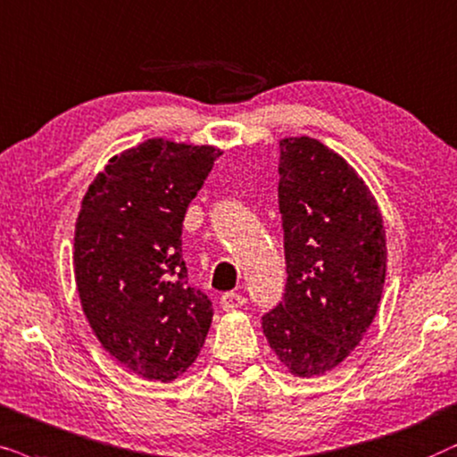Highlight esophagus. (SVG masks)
Masks as SVG:
<instances>
[{
    "label": "esophagus",
    "instance_id": "esophagus-1",
    "mask_svg": "<svg viewBox=\"0 0 457 457\" xmlns=\"http://www.w3.org/2000/svg\"><path fill=\"white\" fill-rule=\"evenodd\" d=\"M219 303H221L223 312H234V309L245 307L246 296L238 295V292H225V295L221 296V301H219Z\"/></svg>",
    "mask_w": 457,
    "mask_h": 457
}]
</instances>
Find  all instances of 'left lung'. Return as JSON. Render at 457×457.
<instances>
[{
	"label": "left lung",
	"mask_w": 457,
	"mask_h": 457,
	"mask_svg": "<svg viewBox=\"0 0 457 457\" xmlns=\"http://www.w3.org/2000/svg\"><path fill=\"white\" fill-rule=\"evenodd\" d=\"M278 171L288 279L263 334L290 374L313 378L343 363L372 326L386 234L366 181L318 139H279Z\"/></svg>",
	"instance_id": "left-lung-1"
}]
</instances>
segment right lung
Listing matches in <instances>:
<instances>
[{
	"mask_svg": "<svg viewBox=\"0 0 457 457\" xmlns=\"http://www.w3.org/2000/svg\"><path fill=\"white\" fill-rule=\"evenodd\" d=\"M223 152L152 137L112 156L81 200L75 282L100 345L133 374L175 380L212 321L209 296L187 282L181 225Z\"/></svg>",
	"mask_w": 457,
	"mask_h": 457,
	"instance_id": "obj_1",
	"label": "right lung"
}]
</instances>
